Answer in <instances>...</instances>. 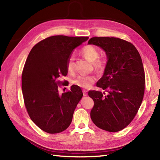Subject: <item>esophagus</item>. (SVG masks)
<instances>
[{"instance_id": "1", "label": "esophagus", "mask_w": 160, "mask_h": 160, "mask_svg": "<svg viewBox=\"0 0 160 160\" xmlns=\"http://www.w3.org/2000/svg\"><path fill=\"white\" fill-rule=\"evenodd\" d=\"M82 92H83V95H84V96H87V91H86L85 89H83V90H82Z\"/></svg>"}]
</instances>
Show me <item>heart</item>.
Returning <instances> with one entry per match:
<instances>
[{
    "label": "heart",
    "mask_w": 160,
    "mask_h": 160,
    "mask_svg": "<svg viewBox=\"0 0 160 160\" xmlns=\"http://www.w3.org/2000/svg\"><path fill=\"white\" fill-rule=\"evenodd\" d=\"M81 52L86 59L92 62L95 69L97 70H101L103 69L105 64V61L104 59L99 58L100 51L97 47L93 45L84 46L81 50ZM74 56H71L67 61V69L68 72L72 73L74 71ZM95 80H96V77L93 75L80 74L73 79L71 82L81 87L89 88L95 82Z\"/></svg>",
    "instance_id": "obj_1"
}]
</instances>
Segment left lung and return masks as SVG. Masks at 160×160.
I'll return each mask as SVG.
<instances>
[{"label": "left lung", "instance_id": "left-lung-1", "mask_svg": "<svg viewBox=\"0 0 160 160\" xmlns=\"http://www.w3.org/2000/svg\"><path fill=\"white\" fill-rule=\"evenodd\" d=\"M88 43L101 47L108 61L96 86L107 93L89 91L94 101L91 118L98 127L118 132L131 123L140 107L144 94L145 74L135 47L114 37H93Z\"/></svg>", "mask_w": 160, "mask_h": 160}]
</instances>
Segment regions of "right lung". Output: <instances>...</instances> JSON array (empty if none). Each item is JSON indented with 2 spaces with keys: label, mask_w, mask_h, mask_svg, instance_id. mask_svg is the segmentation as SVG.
<instances>
[{
  "label": "right lung",
  "mask_w": 160,
  "mask_h": 160,
  "mask_svg": "<svg viewBox=\"0 0 160 160\" xmlns=\"http://www.w3.org/2000/svg\"><path fill=\"white\" fill-rule=\"evenodd\" d=\"M89 37L53 36L40 41L29 52L22 73L24 102L31 120L48 133H58L69 127L77 104L82 98L80 87L60 95L58 80L66 76L72 51Z\"/></svg>",
  "instance_id": "obj_1"
}]
</instances>
